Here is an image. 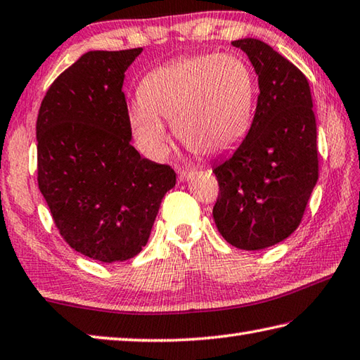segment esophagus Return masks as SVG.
<instances>
[{
    "instance_id": "obj_1",
    "label": "esophagus",
    "mask_w": 360,
    "mask_h": 360,
    "mask_svg": "<svg viewBox=\"0 0 360 360\" xmlns=\"http://www.w3.org/2000/svg\"><path fill=\"white\" fill-rule=\"evenodd\" d=\"M195 172H191V169H178V178L181 182H186L192 178Z\"/></svg>"
}]
</instances>
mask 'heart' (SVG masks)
Returning <instances> with one entry per match:
<instances>
[{
	"mask_svg": "<svg viewBox=\"0 0 360 360\" xmlns=\"http://www.w3.org/2000/svg\"><path fill=\"white\" fill-rule=\"evenodd\" d=\"M257 82L236 55L209 53L182 58L149 72L141 97L129 107L136 140L153 158L165 153L168 132L188 151L217 155L239 145L250 129Z\"/></svg>",
	"mask_w": 360,
	"mask_h": 360,
	"instance_id": "heart-1",
	"label": "heart"
}]
</instances>
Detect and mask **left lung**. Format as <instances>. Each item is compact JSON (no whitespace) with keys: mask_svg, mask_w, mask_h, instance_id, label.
<instances>
[{"mask_svg":"<svg viewBox=\"0 0 360 360\" xmlns=\"http://www.w3.org/2000/svg\"><path fill=\"white\" fill-rule=\"evenodd\" d=\"M248 56L259 96L250 130L214 167L219 233L240 250H261L296 231L318 181L316 121L310 86L292 63L258 39L231 42Z\"/></svg>","mask_w":360,"mask_h":360,"instance_id":"left-lung-1","label":"left lung"}]
</instances>
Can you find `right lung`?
Segmentation results:
<instances>
[{"label": "right lung", "mask_w": 360, "mask_h": 360, "mask_svg": "<svg viewBox=\"0 0 360 360\" xmlns=\"http://www.w3.org/2000/svg\"><path fill=\"white\" fill-rule=\"evenodd\" d=\"M141 51L84 53L51 83L37 115L39 191L63 239L102 263L141 252L176 184L172 167L130 145L122 83Z\"/></svg>", "instance_id": "1"}]
</instances>
